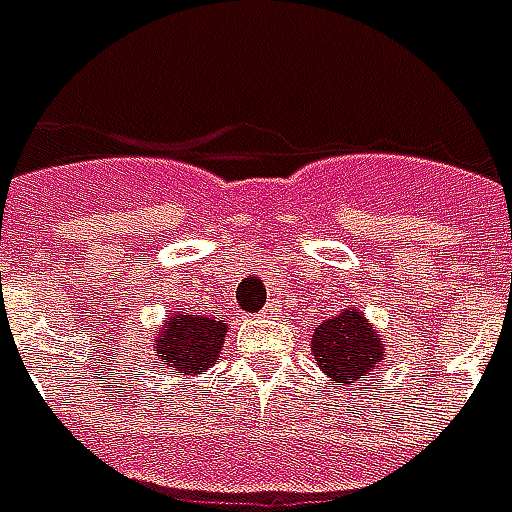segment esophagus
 I'll return each mask as SVG.
<instances>
[{
	"mask_svg": "<svg viewBox=\"0 0 512 512\" xmlns=\"http://www.w3.org/2000/svg\"><path fill=\"white\" fill-rule=\"evenodd\" d=\"M263 314H279V306H276V301L274 304H268L266 309H263Z\"/></svg>",
	"mask_w": 512,
	"mask_h": 512,
	"instance_id": "1",
	"label": "esophagus"
}]
</instances>
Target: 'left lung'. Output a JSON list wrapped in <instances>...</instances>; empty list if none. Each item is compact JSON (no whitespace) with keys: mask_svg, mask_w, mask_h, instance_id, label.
Returning a JSON list of instances; mask_svg holds the SVG:
<instances>
[{"mask_svg":"<svg viewBox=\"0 0 512 512\" xmlns=\"http://www.w3.org/2000/svg\"><path fill=\"white\" fill-rule=\"evenodd\" d=\"M312 355L328 380L352 385L380 369L385 361V344L382 333L366 320L361 306L352 304L314 328Z\"/></svg>","mask_w":512,"mask_h":512,"instance_id":"obj_1","label":"left lung"}]
</instances>
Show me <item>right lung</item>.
I'll return each mask as SVG.
<instances>
[{"instance_id": "add662e5", "label": "right lung", "mask_w": 512, "mask_h": 512, "mask_svg": "<svg viewBox=\"0 0 512 512\" xmlns=\"http://www.w3.org/2000/svg\"><path fill=\"white\" fill-rule=\"evenodd\" d=\"M225 336V317H208L192 309H181L165 314L162 328L154 333L151 350L157 355V363H165L168 369L184 377H195L208 372L222 358Z\"/></svg>"}]
</instances>
